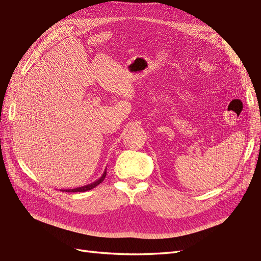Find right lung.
I'll return each instance as SVG.
<instances>
[{
    "label": "right lung",
    "mask_w": 261,
    "mask_h": 261,
    "mask_svg": "<svg viewBox=\"0 0 261 261\" xmlns=\"http://www.w3.org/2000/svg\"><path fill=\"white\" fill-rule=\"evenodd\" d=\"M106 175H107V169L105 170V172H103V174L101 175V177H100L98 180H95L94 182H92V184L87 185V186H83V187L74 188V189H65V190H61V191H65V192H86V191H88V190L93 189V188H95L98 185H100V184L102 182V181L105 180Z\"/></svg>",
    "instance_id": "obj_1"
}]
</instances>
